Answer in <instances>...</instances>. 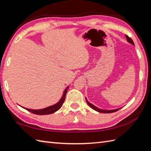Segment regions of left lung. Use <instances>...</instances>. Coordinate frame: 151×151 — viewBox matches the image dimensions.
I'll return each mask as SVG.
<instances>
[{
	"mask_svg": "<svg viewBox=\"0 0 151 151\" xmlns=\"http://www.w3.org/2000/svg\"><path fill=\"white\" fill-rule=\"evenodd\" d=\"M126 38H127V40L128 42L130 43V44L133 45H134V42H133V41H132V39H131L130 37H129V36H127V35H126ZM86 102H87L88 104V105L89 106H90L92 109H93L94 110L97 111H98V112H100V113H104V114L113 113V112L117 111V110H119V109H120V108H117V109H115V110H102V109H100V108H97V107H96L95 106H94L93 104H92L91 103H90V102H89L87 100V99H86Z\"/></svg>",
	"mask_w": 151,
	"mask_h": 151,
	"instance_id": "obj_1",
	"label": "left lung"
}]
</instances>
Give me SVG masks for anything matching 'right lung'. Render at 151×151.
<instances>
[{
    "label": "right lung",
    "mask_w": 151,
    "mask_h": 151,
    "mask_svg": "<svg viewBox=\"0 0 151 151\" xmlns=\"http://www.w3.org/2000/svg\"><path fill=\"white\" fill-rule=\"evenodd\" d=\"M69 89V86H67L65 90H64L63 95H62V97H61L60 100L55 104L50 106L47 107L45 108L40 109V110H32V109H28V108H26L24 107H22V108H24L25 110H28V111H30L31 113L34 114H37V115H48V114H53V113H54V112H56V111L58 110L62 106L64 101H65V95L67 93V89Z\"/></svg>",
    "instance_id": "add662e5"
}]
</instances>
